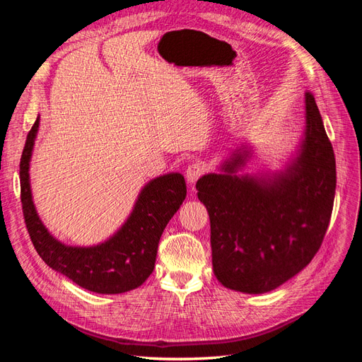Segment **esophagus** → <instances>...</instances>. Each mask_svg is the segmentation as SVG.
Returning <instances> with one entry per match:
<instances>
[{
    "label": "esophagus",
    "instance_id": "obj_1",
    "mask_svg": "<svg viewBox=\"0 0 362 362\" xmlns=\"http://www.w3.org/2000/svg\"><path fill=\"white\" fill-rule=\"evenodd\" d=\"M205 170L206 168L202 161H194L187 168V170H185V180H187L189 184H194L198 181V178L205 173Z\"/></svg>",
    "mask_w": 362,
    "mask_h": 362
}]
</instances>
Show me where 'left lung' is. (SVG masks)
I'll return each mask as SVG.
<instances>
[{
	"label": "left lung",
	"instance_id": "left-lung-1",
	"mask_svg": "<svg viewBox=\"0 0 362 362\" xmlns=\"http://www.w3.org/2000/svg\"><path fill=\"white\" fill-rule=\"evenodd\" d=\"M252 156L242 141L196 189L210 216L216 278L229 290L261 294L310 264L329 225L335 156L314 96L305 93L303 133L281 169L245 173Z\"/></svg>",
	"mask_w": 362,
	"mask_h": 362
}]
</instances>
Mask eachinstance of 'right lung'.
<instances>
[{
  "label": "right lung",
  "instance_id": "obj_1",
  "mask_svg": "<svg viewBox=\"0 0 362 362\" xmlns=\"http://www.w3.org/2000/svg\"><path fill=\"white\" fill-rule=\"evenodd\" d=\"M39 124L37 116L19 164L23 211L37 254L52 270L93 293L119 294L140 287L154 270L164 228L187 194L184 177L169 172L148 181L139 192L125 222L104 242L92 246L66 245L43 225L33 201L30 163Z\"/></svg>",
  "mask_w": 362,
  "mask_h": 362
}]
</instances>
